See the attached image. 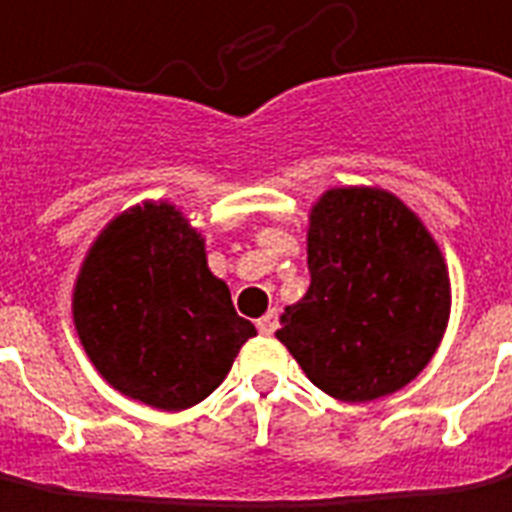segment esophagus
<instances>
[{
    "label": "esophagus",
    "instance_id": "obj_1",
    "mask_svg": "<svg viewBox=\"0 0 512 512\" xmlns=\"http://www.w3.org/2000/svg\"><path fill=\"white\" fill-rule=\"evenodd\" d=\"M277 327H280V316H277V310H268L266 316L257 321V330L263 332V335H271Z\"/></svg>",
    "mask_w": 512,
    "mask_h": 512
}]
</instances>
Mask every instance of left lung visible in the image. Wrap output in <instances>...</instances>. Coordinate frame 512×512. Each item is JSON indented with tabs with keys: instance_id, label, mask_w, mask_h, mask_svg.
Returning a JSON list of instances; mask_svg holds the SVG:
<instances>
[{
	"instance_id": "1",
	"label": "left lung",
	"mask_w": 512,
	"mask_h": 512,
	"mask_svg": "<svg viewBox=\"0 0 512 512\" xmlns=\"http://www.w3.org/2000/svg\"><path fill=\"white\" fill-rule=\"evenodd\" d=\"M310 288L277 338L307 380L374 402L427 368L449 324V268L424 221L391 191L330 188L310 207Z\"/></svg>"
}]
</instances>
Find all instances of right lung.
<instances>
[{"label": "right lung", "mask_w": 512, "mask_h": 512, "mask_svg": "<svg viewBox=\"0 0 512 512\" xmlns=\"http://www.w3.org/2000/svg\"><path fill=\"white\" fill-rule=\"evenodd\" d=\"M71 316L107 385L169 413L216 391L257 335L207 268L205 238L171 202L130 207L96 235Z\"/></svg>", "instance_id": "1"}]
</instances>
